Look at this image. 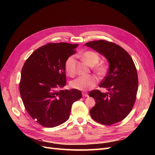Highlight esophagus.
<instances>
[{
  "instance_id": "esophagus-1",
  "label": "esophagus",
  "mask_w": 155,
  "mask_h": 155,
  "mask_svg": "<svg viewBox=\"0 0 155 155\" xmlns=\"http://www.w3.org/2000/svg\"><path fill=\"white\" fill-rule=\"evenodd\" d=\"M82 96H83V97H88V94H87V92H83Z\"/></svg>"
}]
</instances>
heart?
<instances>
[{"mask_svg": "<svg viewBox=\"0 0 155 155\" xmlns=\"http://www.w3.org/2000/svg\"><path fill=\"white\" fill-rule=\"evenodd\" d=\"M82 59L89 65L94 67V70L100 76H104L107 72V66L105 64H97L100 61V55L95 51H87L81 55ZM74 57L73 55L69 56L64 63V69L67 74L72 76L74 72L73 64ZM97 83V79L94 76H79L73 80L70 85L75 89L80 91H87L94 87Z\"/></svg>", "mask_w": 155, "mask_h": 155, "instance_id": "b5f03b06", "label": "heart"}]
</instances>
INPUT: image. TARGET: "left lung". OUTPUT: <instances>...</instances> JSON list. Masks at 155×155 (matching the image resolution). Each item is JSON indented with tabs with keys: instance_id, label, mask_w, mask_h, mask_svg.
I'll return each mask as SVG.
<instances>
[{
	"instance_id": "8db88e82",
	"label": "left lung",
	"mask_w": 155,
	"mask_h": 155,
	"mask_svg": "<svg viewBox=\"0 0 155 155\" xmlns=\"http://www.w3.org/2000/svg\"><path fill=\"white\" fill-rule=\"evenodd\" d=\"M85 45L104 55L109 64L107 76L100 84L107 92L94 90L88 94L96 101L91 116L104 125L118 123L130 113L136 101L138 79L133 60L123 48L111 42L94 41Z\"/></svg>"
}]
</instances>
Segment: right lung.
I'll return each mask as SVG.
<instances>
[{
  "label": "right lung",
  "instance_id": "right-lung-1",
  "mask_svg": "<svg viewBox=\"0 0 155 155\" xmlns=\"http://www.w3.org/2000/svg\"><path fill=\"white\" fill-rule=\"evenodd\" d=\"M78 44L48 43L33 52L21 71L20 94L28 113L45 127L65 122L74 102L81 99L78 89L61 90L66 85L64 63Z\"/></svg>",
  "mask_w": 155,
  "mask_h": 155
}]
</instances>
